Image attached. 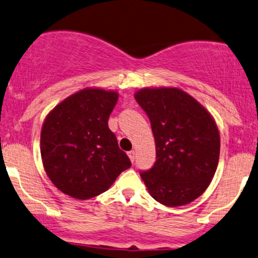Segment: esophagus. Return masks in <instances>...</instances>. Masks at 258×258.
I'll list each match as a JSON object with an SVG mask.
<instances>
[{
	"label": "esophagus",
	"instance_id": "1",
	"mask_svg": "<svg viewBox=\"0 0 258 258\" xmlns=\"http://www.w3.org/2000/svg\"><path fill=\"white\" fill-rule=\"evenodd\" d=\"M127 154H128V157H130V160H131L132 163H134V161H135V158H136V153H135V151H131V152H128V153H127Z\"/></svg>",
	"mask_w": 258,
	"mask_h": 258
}]
</instances>
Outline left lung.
Segmentation results:
<instances>
[{"label":"left lung","instance_id":"obj_1","mask_svg":"<svg viewBox=\"0 0 258 258\" xmlns=\"http://www.w3.org/2000/svg\"><path fill=\"white\" fill-rule=\"evenodd\" d=\"M135 99L148 115L157 160L141 172L148 192L166 207L191 203L216 174L220 137L213 116L194 97L175 87L143 88Z\"/></svg>","mask_w":258,"mask_h":258}]
</instances>
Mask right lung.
Segmentation results:
<instances>
[{
    "instance_id": "right-lung-1",
    "label": "right lung",
    "mask_w": 258,
    "mask_h": 258,
    "mask_svg": "<svg viewBox=\"0 0 258 258\" xmlns=\"http://www.w3.org/2000/svg\"><path fill=\"white\" fill-rule=\"evenodd\" d=\"M117 99L115 90L84 88L45 117L40 135L42 165L51 182L67 196H98L131 166L107 126Z\"/></svg>"
}]
</instances>
